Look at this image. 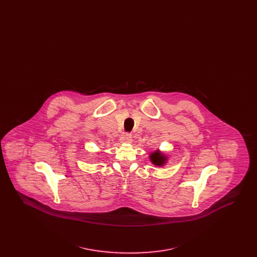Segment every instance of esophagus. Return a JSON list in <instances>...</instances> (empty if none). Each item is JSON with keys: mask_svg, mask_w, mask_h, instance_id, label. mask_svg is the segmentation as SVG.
<instances>
[{"mask_svg": "<svg viewBox=\"0 0 257 257\" xmlns=\"http://www.w3.org/2000/svg\"><path fill=\"white\" fill-rule=\"evenodd\" d=\"M120 142L121 143H125V144L131 143L132 142V136H131V134H128V133L123 134L122 137L120 138Z\"/></svg>", "mask_w": 257, "mask_h": 257, "instance_id": "34e87169", "label": "esophagus"}]
</instances>
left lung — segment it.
<instances>
[{"instance_id":"obj_1","label":"left lung","mask_w":257,"mask_h":257,"mask_svg":"<svg viewBox=\"0 0 257 257\" xmlns=\"http://www.w3.org/2000/svg\"><path fill=\"white\" fill-rule=\"evenodd\" d=\"M150 160H151V162L154 164V165H156V166H163L165 163H166V156H164L162 153H160V152H153V153H151V155H150Z\"/></svg>"}]
</instances>
